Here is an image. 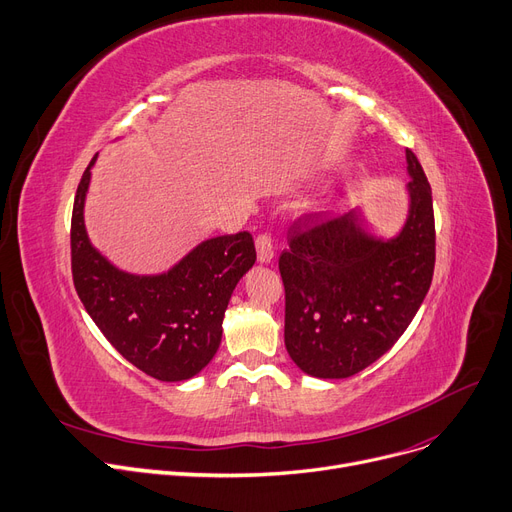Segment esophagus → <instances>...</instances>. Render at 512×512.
Here are the masks:
<instances>
[{
  "mask_svg": "<svg viewBox=\"0 0 512 512\" xmlns=\"http://www.w3.org/2000/svg\"><path fill=\"white\" fill-rule=\"evenodd\" d=\"M255 249H257V261L259 263H269L274 259V241H271L269 234H259L255 241Z\"/></svg>",
  "mask_w": 512,
  "mask_h": 512,
  "instance_id": "1",
  "label": "esophagus"
}]
</instances>
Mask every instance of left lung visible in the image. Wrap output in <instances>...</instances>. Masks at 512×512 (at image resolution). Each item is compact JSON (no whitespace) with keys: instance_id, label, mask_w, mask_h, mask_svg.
<instances>
[{"instance_id":"obj_1","label":"left lung","mask_w":512,"mask_h":512,"mask_svg":"<svg viewBox=\"0 0 512 512\" xmlns=\"http://www.w3.org/2000/svg\"><path fill=\"white\" fill-rule=\"evenodd\" d=\"M407 156V216L385 236L360 208L327 222L306 216L280 257L286 290L284 342L292 362L317 379L364 370L403 335L434 274L432 191Z\"/></svg>"}]
</instances>
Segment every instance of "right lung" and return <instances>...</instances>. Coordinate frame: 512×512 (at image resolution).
<instances>
[{
  "label": "right lung",
  "instance_id": "1",
  "mask_svg": "<svg viewBox=\"0 0 512 512\" xmlns=\"http://www.w3.org/2000/svg\"><path fill=\"white\" fill-rule=\"evenodd\" d=\"M72 214V274L84 309L113 348L166 383L193 379L216 356L230 296L257 255L249 232L201 241L160 274L117 267L90 241L84 208L92 166Z\"/></svg>",
  "mask_w": 512,
  "mask_h": 512
}]
</instances>
